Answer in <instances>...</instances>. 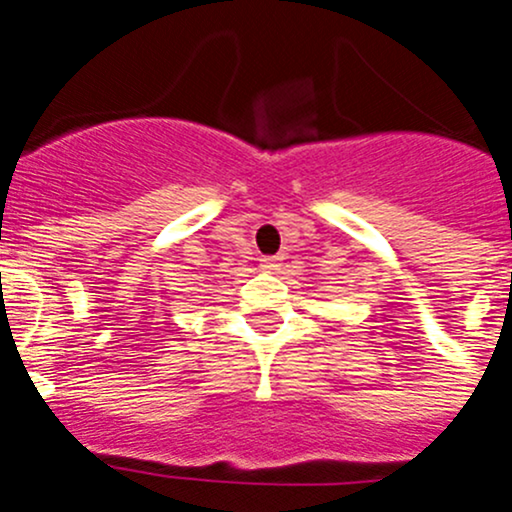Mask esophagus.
Here are the masks:
<instances>
[{"label": "esophagus", "mask_w": 512, "mask_h": 512, "mask_svg": "<svg viewBox=\"0 0 512 512\" xmlns=\"http://www.w3.org/2000/svg\"><path fill=\"white\" fill-rule=\"evenodd\" d=\"M278 261H281V258H278V256H263V258H261L263 268H268V271H273V268H278Z\"/></svg>", "instance_id": "34e87169"}]
</instances>
